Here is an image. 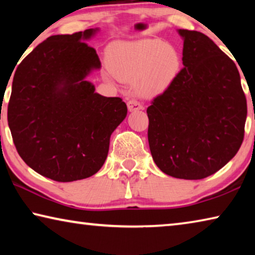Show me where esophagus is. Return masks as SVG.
Instances as JSON below:
<instances>
[{
    "mask_svg": "<svg viewBox=\"0 0 255 255\" xmlns=\"http://www.w3.org/2000/svg\"><path fill=\"white\" fill-rule=\"evenodd\" d=\"M127 107H128V110L129 111H136V110H141L143 109V105H141L140 102H138L137 100H133V99H131V100H129L127 102Z\"/></svg>",
    "mask_w": 255,
    "mask_h": 255,
    "instance_id": "1",
    "label": "esophagus"
}]
</instances>
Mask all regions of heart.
<instances>
[{
  "instance_id": "heart-1",
  "label": "heart",
  "mask_w": 255,
  "mask_h": 255,
  "mask_svg": "<svg viewBox=\"0 0 255 255\" xmlns=\"http://www.w3.org/2000/svg\"><path fill=\"white\" fill-rule=\"evenodd\" d=\"M108 65L118 80L133 83L136 91L153 97L169 88L180 68L173 46L157 38L117 41L108 49Z\"/></svg>"
}]
</instances>
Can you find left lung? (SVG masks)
Masks as SVG:
<instances>
[{"mask_svg":"<svg viewBox=\"0 0 255 255\" xmlns=\"http://www.w3.org/2000/svg\"><path fill=\"white\" fill-rule=\"evenodd\" d=\"M178 32L184 67L147 108L148 144L164 173L200 180L239 152L247 99L235 63L209 37L184 29Z\"/></svg>","mask_w":255,"mask_h":255,"instance_id":"obj_1","label":"left lung"}]
</instances>
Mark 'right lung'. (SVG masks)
<instances>
[{"mask_svg":"<svg viewBox=\"0 0 255 255\" xmlns=\"http://www.w3.org/2000/svg\"><path fill=\"white\" fill-rule=\"evenodd\" d=\"M98 31L47 38L20 63L12 82L7 122L15 148L33 171L58 182L96 174L111 133L127 116L122 99L94 92L86 81L101 68L86 44Z\"/></svg>","mask_w":255,"mask_h":255,"instance_id":"obj_1","label":"right lung"}]
</instances>
